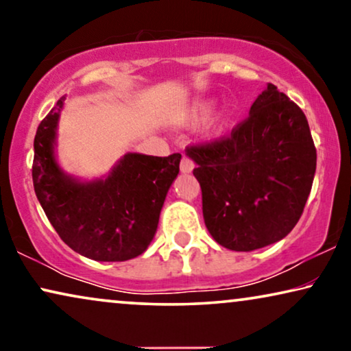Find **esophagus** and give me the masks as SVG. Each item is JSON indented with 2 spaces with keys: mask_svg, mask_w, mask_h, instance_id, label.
<instances>
[{
  "mask_svg": "<svg viewBox=\"0 0 351 351\" xmlns=\"http://www.w3.org/2000/svg\"><path fill=\"white\" fill-rule=\"evenodd\" d=\"M193 167H195L193 160H190L189 156H182V160H180V171L184 172V174H189V172L193 171Z\"/></svg>",
  "mask_w": 351,
  "mask_h": 351,
  "instance_id": "obj_1",
  "label": "esophagus"
}]
</instances>
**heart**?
Instances as JSON below:
<instances>
[{
  "label": "heart",
  "mask_w": 351,
  "mask_h": 351,
  "mask_svg": "<svg viewBox=\"0 0 351 351\" xmlns=\"http://www.w3.org/2000/svg\"><path fill=\"white\" fill-rule=\"evenodd\" d=\"M209 108H210L209 104H201L199 107H198V110H196V112H195L196 117H204V114L209 112ZM223 124H225V118L223 117H219L214 121V129H215V131H219V129H222Z\"/></svg>",
  "instance_id": "b5f03b06"
}]
</instances>
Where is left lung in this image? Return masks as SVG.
Masks as SVG:
<instances>
[{
	"instance_id": "8db88e82",
	"label": "left lung",
	"mask_w": 351,
	"mask_h": 351,
	"mask_svg": "<svg viewBox=\"0 0 351 351\" xmlns=\"http://www.w3.org/2000/svg\"><path fill=\"white\" fill-rule=\"evenodd\" d=\"M196 162L203 217L220 246L254 251L295 227L316 171L305 113L275 84L227 136L185 148Z\"/></svg>"
}]
</instances>
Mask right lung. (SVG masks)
<instances>
[{"instance_id":"add662e5","label":"right lung","mask_w":351,"mask_h":351,"mask_svg":"<svg viewBox=\"0 0 351 351\" xmlns=\"http://www.w3.org/2000/svg\"><path fill=\"white\" fill-rule=\"evenodd\" d=\"M65 97L38 126L32 177L46 217L66 246L100 262H123L155 237L167 190L179 174L180 153H128L105 180H73L57 166L54 138Z\"/></svg>"}]
</instances>
